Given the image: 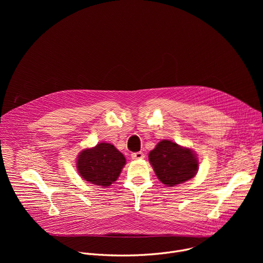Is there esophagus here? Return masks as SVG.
<instances>
[{
    "instance_id": "obj_1",
    "label": "esophagus",
    "mask_w": 263,
    "mask_h": 263,
    "mask_svg": "<svg viewBox=\"0 0 263 263\" xmlns=\"http://www.w3.org/2000/svg\"><path fill=\"white\" fill-rule=\"evenodd\" d=\"M132 158L133 159H143L144 158V154L142 152H136V153H133L132 155Z\"/></svg>"
}]
</instances>
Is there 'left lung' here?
<instances>
[{"mask_svg":"<svg viewBox=\"0 0 263 263\" xmlns=\"http://www.w3.org/2000/svg\"><path fill=\"white\" fill-rule=\"evenodd\" d=\"M158 179L167 186L186 182L196 176L199 161L191 148L183 147L171 140H161L148 154Z\"/></svg>","mask_w":263,"mask_h":263,"instance_id":"1","label":"left lung"}]
</instances>
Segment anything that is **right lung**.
I'll return each instance as SVG.
<instances>
[{"label": "right lung", "instance_id": "add662e5", "mask_svg": "<svg viewBox=\"0 0 263 263\" xmlns=\"http://www.w3.org/2000/svg\"><path fill=\"white\" fill-rule=\"evenodd\" d=\"M125 164L124 155L114 144L107 142L83 149L77 159L80 176L85 181L103 187L117 181Z\"/></svg>", "mask_w": 263, "mask_h": 263}]
</instances>
